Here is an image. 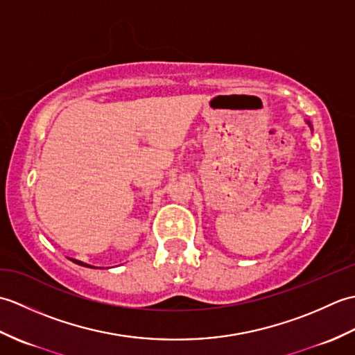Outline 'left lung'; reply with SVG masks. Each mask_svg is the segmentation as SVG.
<instances>
[{"instance_id":"obj_1","label":"left lung","mask_w":355,"mask_h":355,"mask_svg":"<svg viewBox=\"0 0 355 355\" xmlns=\"http://www.w3.org/2000/svg\"><path fill=\"white\" fill-rule=\"evenodd\" d=\"M306 123H308V125H310V128H311V123H310V122H306Z\"/></svg>"}]
</instances>
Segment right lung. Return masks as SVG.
Listing matches in <instances>:
<instances>
[{"mask_svg": "<svg viewBox=\"0 0 355 355\" xmlns=\"http://www.w3.org/2000/svg\"><path fill=\"white\" fill-rule=\"evenodd\" d=\"M70 261H73L74 263H78V266H82V267H88V268H96V267H93V266H88V263H85V262H82V261H78V259H73V258H70Z\"/></svg>", "mask_w": 355, "mask_h": 355, "instance_id": "add662e5", "label": "right lung"}]
</instances>
